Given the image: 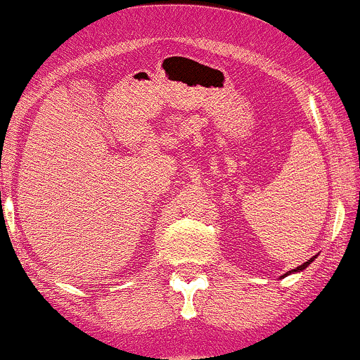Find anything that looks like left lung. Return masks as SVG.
Returning <instances> with one entry per match:
<instances>
[{
  "label": "left lung",
  "instance_id": "left-lung-1",
  "mask_svg": "<svg viewBox=\"0 0 360 360\" xmlns=\"http://www.w3.org/2000/svg\"><path fill=\"white\" fill-rule=\"evenodd\" d=\"M309 262H311V259H309V261H306V262H304V264L297 266V268H296V269H292V271H301V269H304V268H306V266H308V264H309ZM289 273H290V271H289Z\"/></svg>",
  "mask_w": 360,
  "mask_h": 360
}]
</instances>
